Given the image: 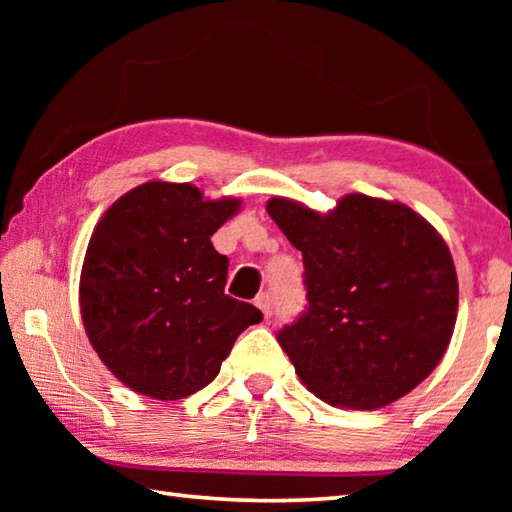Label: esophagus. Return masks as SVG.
<instances>
[{
  "mask_svg": "<svg viewBox=\"0 0 512 512\" xmlns=\"http://www.w3.org/2000/svg\"><path fill=\"white\" fill-rule=\"evenodd\" d=\"M255 305L262 309V314L268 318L271 316V311H273V298H271V293H259L257 296V300H255Z\"/></svg>",
  "mask_w": 512,
  "mask_h": 512,
  "instance_id": "obj_1",
  "label": "esophagus"
}]
</instances>
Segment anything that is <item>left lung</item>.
<instances>
[{
  "label": "left lung",
  "instance_id": "obj_1",
  "mask_svg": "<svg viewBox=\"0 0 512 512\" xmlns=\"http://www.w3.org/2000/svg\"><path fill=\"white\" fill-rule=\"evenodd\" d=\"M266 212L305 264L307 311L277 334L302 384L332 406L375 411L427 379L458 311L456 268L436 228L366 194L327 214L275 196Z\"/></svg>",
  "mask_w": 512,
  "mask_h": 512
}]
</instances>
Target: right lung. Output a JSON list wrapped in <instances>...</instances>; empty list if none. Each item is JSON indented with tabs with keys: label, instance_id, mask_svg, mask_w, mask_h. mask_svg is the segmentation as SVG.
<instances>
[{
	"label": "right lung",
	"instance_id": "1",
	"mask_svg": "<svg viewBox=\"0 0 512 512\" xmlns=\"http://www.w3.org/2000/svg\"><path fill=\"white\" fill-rule=\"evenodd\" d=\"M189 183L151 180L117 198L94 228L81 271V318L121 384L180 400L219 375L262 311L225 293L228 257L210 237L239 210Z\"/></svg>",
	"mask_w": 512,
	"mask_h": 512
}]
</instances>
